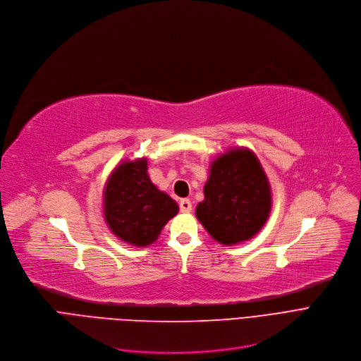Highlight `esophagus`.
Here are the masks:
<instances>
[{
	"instance_id": "34e87169",
	"label": "esophagus",
	"mask_w": 361,
	"mask_h": 361,
	"mask_svg": "<svg viewBox=\"0 0 361 361\" xmlns=\"http://www.w3.org/2000/svg\"><path fill=\"white\" fill-rule=\"evenodd\" d=\"M179 209L182 213H190L192 210V202L188 198H182L179 201Z\"/></svg>"
}]
</instances>
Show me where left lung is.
Returning a JSON list of instances; mask_svg holds the SVG:
<instances>
[{
    "instance_id": "1",
    "label": "left lung",
    "mask_w": 361,
    "mask_h": 361,
    "mask_svg": "<svg viewBox=\"0 0 361 361\" xmlns=\"http://www.w3.org/2000/svg\"><path fill=\"white\" fill-rule=\"evenodd\" d=\"M271 210L264 170L248 148H232L212 163L195 216L214 241L236 245L259 233Z\"/></svg>"
}]
</instances>
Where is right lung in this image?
Masks as SVG:
<instances>
[{
	"label": "right lung",
	"mask_w": 361,
	"mask_h": 361,
	"mask_svg": "<svg viewBox=\"0 0 361 361\" xmlns=\"http://www.w3.org/2000/svg\"><path fill=\"white\" fill-rule=\"evenodd\" d=\"M147 159L120 163L104 188V219L122 241L147 247L159 238L179 205L160 191L148 176Z\"/></svg>",
	"instance_id": "obj_1"
}]
</instances>
